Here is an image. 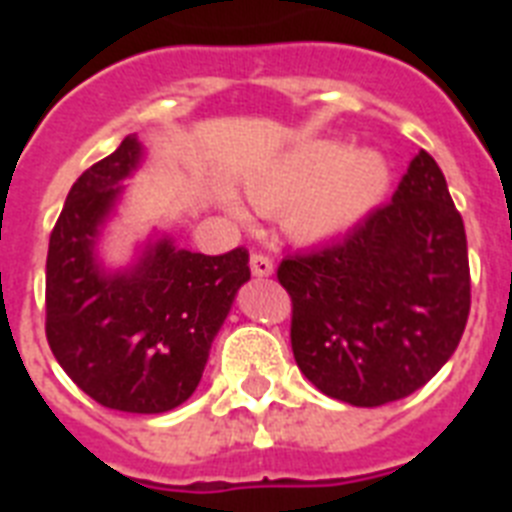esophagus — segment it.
<instances>
[{"mask_svg": "<svg viewBox=\"0 0 512 512\" xmlns=\"http://www.w3.org/2000/svg\"><path fill=\"white\" fill-rule=\"evenodd\" d=\"M249 268H252V276H257V279H265V276H271L273 273L271 257L260 255V252H252V257H249Z\"/></svg>", "mask_w": 512, "mask_h": 512, "instance_id": "esophagus-1", "label": "esophagus"}]
</instances>
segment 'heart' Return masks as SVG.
Wrapping results in <instances>:
<instances>
[{"label": "heart", "mask_w": 512, "mask_h": 512, "mask_svg": "<svg viewBox=\"0 0 512 512\" xmlns=\"http://www.w3.org/2000/svg\"><path fill=\"white\" fill-rule=\"evenodd\" d=\"M390 164L377 148H348L340 140L297 143L249 183L265 215L284 212V228L300 244H327L356 231L390 191ZM233 215L241 209L228 201Z\"/></svg>", "instance_id": "1"}]
</instances>
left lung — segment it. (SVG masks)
<instances>
[{
    "label": "left lung",
    "instance_id": "left-lung-1",
    "mask_svg": "<svg viewBox=\"0 0 512 512\" xmlns=\"http://www.w3.org/2000/svg\"><path fill=\"white\" fill-rule=\"evenodd\" d=\"M292 350L327 396L382 406L422 388L460 345L470 313L465 225L428 151L390 204L340 244L279 265Z\"/></svg>",
    "mask_w": 512,
    "mask_h": 512
}]
</instances>
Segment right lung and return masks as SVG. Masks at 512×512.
Segmentation results:
<instances>
[{
    "mask_svg": "<svg viewBox=\"0 0 512 512\" xmlns=\"http://www.w3.org/2000/svg\"><path fill=\"white\" fill-rule=\"evenodd\" d=\"M146 148L127 135L71 185L47 252V342L98 404L162 414L191 398L209 348L249 281V252L201 255L154 231L130 265L108 268L100 239Z\"/></svg>",
    "mask_w": 512,
    "mask_h": 512,
    "instance_id": "right-lung-1",
    "label": "right lung"
}]
</instances>
